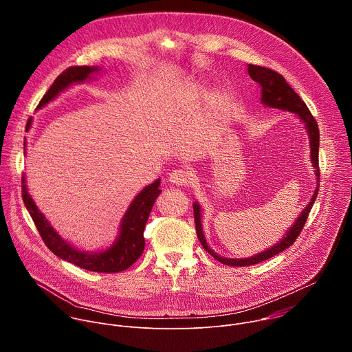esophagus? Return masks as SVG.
<instances>
[{
	"label": "esophagus",
	"instance_id": "34e87169",
	"mask_svg": "<svg viewBox=\"0 0 352 352\" xmlns=\"http://www.w3.org/2000/svg\"><path fill=\"white\" fill-rule=\"evenodd\" d=\"M190 174L189 171L184 170V168H178V170H174L170 177H168V181L173 184V185H178V186H186L188 184H190Z\"/></svg>",
	"mask_w": 352,
	"mask_h": 352
}]
</instances>
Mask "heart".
I'll return each mask as SVG.
<instances>
[{"label": "heart", "mask_w": 352, "mask_h": 352, "mask_svg": "<svg viewBox=\"0 0 352 352\" xmlns=\"http://www.w3.org/2000/svg\"><path fill=\"white\" fill-rule=\"evenodd\" d=\"M195 97V87L189 83L178 85L171 91V104L173 109H184L186 107Z\"/></svg>", "instance_id": "1"}]
</instances>
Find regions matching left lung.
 I'll return each instance as SVG.
<instances>
[{"instance_id":"1","label":"left lung","mask_w":352,"mask_h":352,"mask_svg":"<svg viewBox=\"0 0 352 352\" xmlns=\"http://www.w3.org/2000/svg\"><path fill=\"white\" fill-rule=\"evenodd\" d=\"M248 74L249 76L252 78L255 82L259 83V86L262 87V104L267 106L270 109H280L284 111H291L294 114H296L299 117V120L305 124V128L308 131L309 135V142H311V160L314 163L315 167V175L318 177V185L316 189L314 192V196L311 197V202L308 204V206L302 210V213L299 214V217L296 219V221L294 223V226L287 231V234L280 239L278 243H276L274 246L263 250V252L252 256V258H245V259H228V258H223L220 255H217L216 252L208 246V242L205 239L204 235V228H202V209H200L199 204H193V216H195V226H196V234L197 238L202 243V246L208 250V252L219 262H221L223 265L227 266H252L261 262H265L270 258H273L274 255L283 252L284 249L289 248L295 239L298 238V235L302 231L307 219L309 216V212L315 204V199L318 196V190H319V177H320V170H319V128H318V122L314 118V116L311 114L309 109L307 107V104L302 102L295 90L285 82V79L283 78V75L277 74L273 69L265 68V67H259V65H248Z\"/></svg>"}]
</instances>
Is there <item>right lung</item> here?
<instances>
[{
	"mask_svg": "<svg viewBox=\"0 0 352 352\" xmlns=\"http://www.w3.org/2000/svg\"><path fill=\"white\" fill-rule=\"evenodd\" d=\"M98 67H69L65 69L48 89V91L43 96L37 109L44 107L52 100H54L61 91L68 89L74 83L85 82L90 79V75L98 72ZM32 125V118L28 120L26 128L29 129ZM26 148V142H25ZM160 178L153 184L143 188L132 200L126 213L121 220L120 235L116 242L107 248L106 250H97V252H87V250H80L61 238V235L48 223L44 214L37 209L34 200L28 192L25 175L22 177V197L23 204L33 219L36 228L54 255L60 259H64L72 265L79 266L80 269L97 273H120L131 267L143 254L144 249V226L148 219L150 212L156 202L157 196L160 195Z\"/></svg>",
	"mask_w": 352,
	"mask_h": 352,
	"instance_id": "1",
	"label": "right lung"
}]
</instances>
